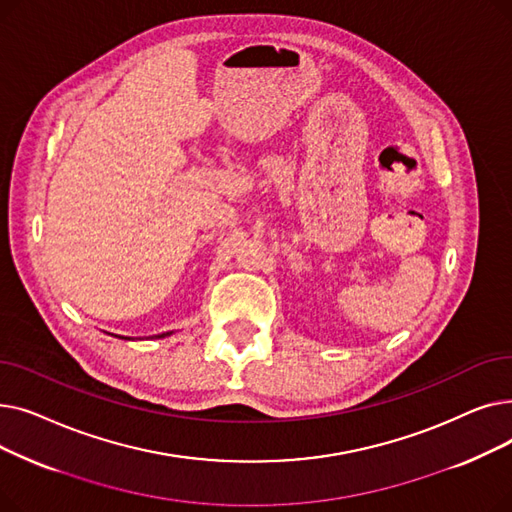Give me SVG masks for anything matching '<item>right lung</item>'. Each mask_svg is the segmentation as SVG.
Masks as SVG:
<instances>
[{
  "label": "right lung",
  "instance_id": "add662e5",
  "mask_svg": "<svg viewBox=\"0 0 512 512\" xmlns=\"http://www.w3.org/2000/svg\"><path fill=\"white\" fill-rule=\"evenodd\" d=\"M172 332H166V334H157L155 338H166V336H170ZM118 338H124V336H118ZM126 340H130V338H126Z\"/></svg>",
  "mask_w": 512,
  "mask_h": 512
}]
</instances>
